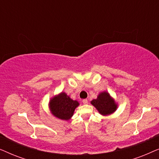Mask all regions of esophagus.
<instances>
[{
  "instance_id": "obj_1",
  "label": "esophagus",
  "mask_w": 159,
  "mask_h": 159,
  "mask_svg": "<svg viewBox=\"0 0 159 159\" xmlns=\"http://www.w3.org/2000/svg\"><path fill=\"white\" fill-rule=\"evenodd\" d=\"M82 103H83L84 104H88V99H83V101H82Z\"/></svg>"
}]
</instances>
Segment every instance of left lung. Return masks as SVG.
Returning <instances> with one entry per match:
<instances>
[{
  "instance_id": "left-lung-1",
  "label": "left lung",
  "mask_w": 159,
  "mask_h": 159,
  "mask_svg": "<svg viewBox=\"0 0 159 159\" xmlns=\"http://www.w3.org/2000/svg\"><path fill=\"white\" fill-rule=\"evenodd\" d=\"M91 103L97 108L100 114L103 115L111 114L116 108V105L115 104L114 100L106 92L101 93L98 96L97 99H94L91 101Z\"/></svg>"
}]
</instances>
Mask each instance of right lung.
<instances>
[{
    "label": "right lung",
    "mask_w": 159,
    "mask_h": 159,
    "mask_svg": "<svg viewBox=\"0 0 159 159\" xmlns=\"http://www.w3.org/2000/svg\"><path fill=\"white\" fill-rule=\"evenodd\" d=\"M79 106L77 101H73L66 93H61L50 102V108L54 116L58 119L68 120L72 116L75 109Z\"/></svg>",
    "instance_id": "obj_1"
}]
</instances>
